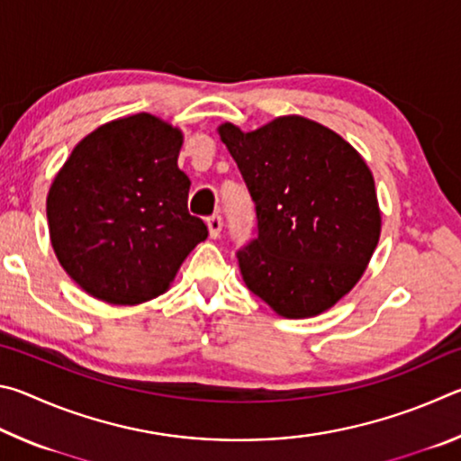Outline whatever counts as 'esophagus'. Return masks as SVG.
<instances>
[{
    "instance_id": "1",
    "label": "esophagus",
    "mask_w": 461,
    "mask_h": 461,
    "mask_svg": "<svg viewBox=\"0 0 461 461\" xmlns=\"http://www.w3.org/2000/svg\"><path fill=\"white\" fill-rule=\"evenodd\" d=\"M221 217L220 215H212L207 220V228H209V238L212 240H215V238H220V233H221Z\"/></svg>"
}]
</instances>
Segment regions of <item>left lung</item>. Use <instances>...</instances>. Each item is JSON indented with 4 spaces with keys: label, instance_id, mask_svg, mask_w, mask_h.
<instances>
[{
    "label": "left lung",
    "instance_id": "1",
    "mask_svg": "<svg viewBox=\"0 0 461 461\" xmlns=\"http://www.w3.org/2000/svg\"><path fill=\"white\" fill-rule=\"evenodd\" d=\"M258 217V238L238 249L246 286L286 319L331 309L362 278L382 215L368 165L333 130L280 115L254 131L225 122Z\"/></svg>",
    "mask_w": 461,
    "mask_h": 461
}]
</instances>
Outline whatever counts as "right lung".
Returning a JSON list of instances; mask_svg holds the SVG:
<instances>
[{
    "label": "right lung",
    "instance_id": "obj_1",
    "mask_svg": "<svg viewBox=\"0 0 461 461\" xmlns=\"http://www.w3.org/2000/svg\"><path fill=\"white\" fill-rule=\"evenodd\" d=\"M183 131L152 113L107 122L73 148L54 176L46 217L60 267L109 305L168 291L207 225L186 209Z\"/></svg>",
    "mask_w": 461,
    "mask_h": 461
}]
</instances>
